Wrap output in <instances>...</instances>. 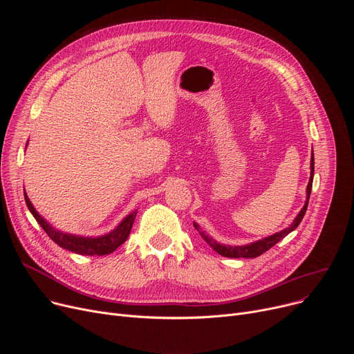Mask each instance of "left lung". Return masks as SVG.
Returning a JSON list of instances; mask_svg holds the SVG:
<instances>
[{
  "instance_id": "left-lung-1",
  "label": "left lung",
  "mask_w": 354,
  "mask_h": 354,
  "mask_svg": "<svg viewBox=\"0 0 354 354\" xmlns=\"http://www.w3.org/2000/svg\"><path fill=\"white\" fill-rule=\"evenodd\" d=\"M313 176H314V156L311 153L310 180H308L307 189H306V192H307L306 203H304V207L301 208V211L299 212V215H297L294 218V221L291 222V225L288 228H284L280 232H275V234H272L270 236H266L263 239L254 241V243H250V244H245V245H234L232 247V245H225V244L216 243V241L212 236H209L208 234H205V231L201 230V227L196 224V222H194V227L199 232V235L203 238V241H205V243L209 247H212L214 251H216L222 257H228V258H255V257H259L261 254H264L266 251H268L271 247H274L278 243V241H281L284 236H287L290 232H292L297 227L300 225V222L304 218V214H306L307 207H308V199H310L311 187H313Z\"/></svg>"
}]
</instances>
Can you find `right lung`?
I'll return each instance as SVG.
<instances>
[{
    "label": "right lung",
    "instance_id": "right-lung-1",
    "mask_svg": "<svg viewBox=\"0 0 354 354\" xmlns=\"http://www.w3.org/2000/svg\"><path fill=\"white\" fill-rule=\"evenodd\" d=\"M24 199H26V203H27L30 212L35 218V221L39 222L40 227L47 232V235L54 241L55 244L60 245L64 250H68V251L76 252V254H82V255H106V254L113 252L127 239L130 230H132V225L135 222L136 214H138V211L130 212L119 222V225L115 230H111L110 232H107L104 235L83 236V235L67 234V232L55 230L51 224H48V221H46L39 212L35 211L26 191H24Z\"/></svg>",
    "mask_w": 354,
    "mask_h": 354
}]
</instances>
